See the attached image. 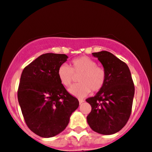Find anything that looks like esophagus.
Masks as SVG:
<instances>
[{
	"mask_svg": "<svg viewBox=\"0 0 152 152\" xmlns=\"http://www.w3.org/2000/svg\"><path fill=\"white\" fill-rule=\"evenodd\" d=\"M78 101H79V103L81 104L82 103H83L84 100L83 99H78Z\"/></svg>",
	"mask_w": 152,
	"mask_h": 152,
	"instance_id": "obj_1",
	"label": "esophagus"
}]
</instances>
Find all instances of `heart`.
<instances>
[{
    "instance_id": "obj_1",
    "label": "heart",
    "mask_w": 152,
    "mask_h": 152,
    "mask_svg": "<svg viewBox=\"0 0 152 152\" xmlns=\"http://www.w3.org/2000/svg\"><path fill=\"white\" fill-rule=\"evenodd\" d=\"M58 79L63 86L68 87L78 76L79 83L71 86L69 93L73 96L83 98L103 88L106 82V72L103 67L96 66V61L88 56H81L73 59L70 66L61 64L57 71Z\"/></svg>"
}]
</instances>
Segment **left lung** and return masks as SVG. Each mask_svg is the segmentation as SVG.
I'll use <instances>...</instances> for the list:
<instances>
[{
  "instance_id": "left-lung-1",
  "label": "left lung",
  "mask_w": 152,
  "mask_h": 152,
  "mask_svg": "<svg viewBox=\"0 0 152 152\" xmlns=\"http://www.w3.org/2000/svg\"><path fill=\"white\" fill-rule=\"evenodd\" d=\"M106 72L103 88L86 99L91 105L87 122L93 130L101 134H113L124 127L130 117L134 86L129 67L107 51L92 53Z\"/></svg>"
}]
</instances>
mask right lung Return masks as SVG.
Here are the masks:
<instances>
[{
    "label": "right lung",
    "instance_id": "1",
    "mask_svg": "<svg viewBox=\"0 0 152 152\" xmlns=\"http://www.w3.org/2000/svg\"><path fill=\"white\" fill-rule=\"evenodd\" d=\"M66 54L47 53L23 69L18 98L26 125L39 137H52L68 125L78 99L67 92L58 79V67Z\"/></svg>",
    "mask_w": 152,
    "mask_h": 152
}]
</instances>
